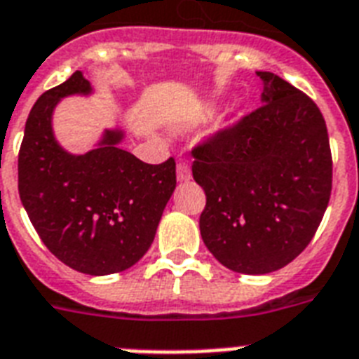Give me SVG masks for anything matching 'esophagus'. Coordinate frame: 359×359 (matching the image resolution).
Listing matches in <instances>:
<instances>
[{"label": "esophagus", "instance_id": "obj_1", "mask_svg": "<svg viewBox=\"0 0 359 359\" xmlns=\"http://www.w3.org/2000/svg\"><path fill=\"white\" fill-rule=\"evenodd\" d=\"M177 179L180 182H186V180L191 179V171H190V165L186 162H179L177 163Z\"/></svg>", "mask_w": 359, "mask_h": 359}]
</instances>
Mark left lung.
<instances>
[{"instance_id":"left-lung-1","label":"left lung","mask_w":359,"mask_h":359,"mask_svg":"<svg viewBox=\"0 0 359 359\" xmlns=\"http://www.w3.org/2000/svg\"><path fill=\"white\" fill-rule=\"evenodd\" d=\"M262 106L191 151L207 194L199 229L233 272L261 276L294 261L332 194V152L317 104L272 72H257Z\"/></svg>"}]
</instances>
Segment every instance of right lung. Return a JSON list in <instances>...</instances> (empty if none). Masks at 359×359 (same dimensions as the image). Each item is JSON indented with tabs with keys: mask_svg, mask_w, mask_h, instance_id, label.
Returning <instances> with one entry per match:
<instances>
[{
	"mask_svg": "<svg viewBox=\"0 0 359 359\" xmlns=\"http://www.w3.org/2000/svg\"><path fill=\"white\" fill-rule=\"evenodd\" d=\"M80 70L46 91L29 111L18 154V191L48 250L67 266L108 276L134 266L151 248L177 186L175 160L151 165L124 151L123 126L104 128L91 151L74 154L53 134L67 97H91Z\"/></svg>",
	"mask_w": 359,
	"mask_h": 359,
	"instance_id": "1",
	"label": "right lung"
}]
</instances>
